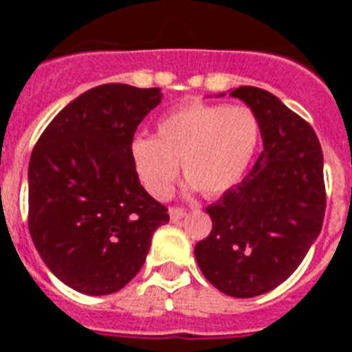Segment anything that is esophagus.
I'll return each mask as SVG.
<instances>
[{
	"label": "esophagus",
	"instance_id": "obj_1",
	"mask_svg": "<svg viewBox=\"0 0 352 352\" xmlns=\"http://www.w3.org/2000/svg\"><path fill=\"white\" fill-rule=\"evenodd\" d=\"M169 214H170V220H182L186 214V210L185 208H170Z\"/></svg>",
	"mask_w": 352,
	"mask_h": 352
}]
</instances>
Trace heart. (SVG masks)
<instances>
[{"label": "heart", "mask_w": 352, "mask_h": 352, "mask_svg": "<svg viewBox=\"0 0 352 352\" xmlns=\"http://www.w3.org/2000/svg\"><path fill=\"white\" fill-rule=\"evenodd\" d=\"M259 135V118L247 105L190 104L162 118L155 138L133 139L130 158L151 197H169L178 164L190 188L214 197L243 178Z\"/></svg>", "instance_id": "obj_1"}]
</instances>
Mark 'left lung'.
Segmentation results:
<instances>
[{
  "instance_id": "1",
  "label": "left lung",
  "mask_w": 352,
  "mask_h": 352,
  "mask_svg": "<svg viewBox=\"0 0 352 352\" xmlns=\"http://www.w3.org/2000/svg\"><path fill=\"white\" fill-rule=\"evenodd\" d=\"M229 95L257 114L264 149L243 182L206 208L213 227L194 252L210 284L254 298L287 280L321 232L322 149L312 126L266 89Z\"/></svg>"
}]
</instances>
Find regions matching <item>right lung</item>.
<instances>
[{
	"label": "right lung",
	"mask_w": 352,
	"mask_h": 352,
	"mask_svg": "<svg viewBox=\"0 0 352 352\" xmlns=\"http://www.w3.org/2000/svg\"><path fill=\"white\" fill-rule=\"evenodd\" d=\"M160 88L102 84L43 130L30 158L28 227L47 268L89 296L125 287L144 264L167 208L138 178L130 144Z\"/></svg>",
	"instance_id": "add662e5"
}]
</instances>
